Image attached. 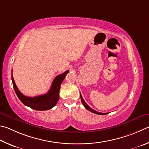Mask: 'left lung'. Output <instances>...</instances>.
I'll list each match as a JSON object with an SVG mask.
<instances>
[{"label":"left lung","instance_id":"1","mask_svg":"<svg viewBox=\"0 0 149 149\" xmlns=\"http://www.w3.org/2000/svg\"><path fill=\"white\" fill-rule=\"evenodd\" d=\"M80 99H81V101H82V104H83V105L84 106V107H85L86 109L87 110H88V111H90V112H92V113H95V114H100V115H105V114H107V113H99V112L96 111H95V110H93V109H92V108L90 107L87 105V103L85 102L84 100V99L82 98L81 93H80Z\"/></svg>","mask_w":149,"mask_h":149}]
</instances>
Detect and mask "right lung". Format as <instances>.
Here are the masks:
<instances>
[{"mask_svg": "<svg viewBox=\"0 0 149 149\" xmlns=\"http://www.w3.org/2000/svg\"><path fill=\"white\" fill-rule=\"evenodd\" d=\"M69 71V70H67L63 74L57 75L55 78L53 82H52L51 88L48 93L46 94L38 95L33 97H27L19 92L14 82V78L12 76V81L15 93H16L18 98L19 99V100L25 105L36 111H46L53 108L57 104L59 98L60 86H61V83L63 81Z\"/></svg>", "mask_w": 149, "mask_h": 149, "instance_id": "obj_1", "label": "right lung"}]
</instances>
